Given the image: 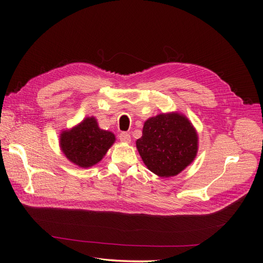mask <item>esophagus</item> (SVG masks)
<instances>
[{"label": "esophagus", "instance_id": "34e87169", "mask_svg": "<svg viewBox=\"0 0 263 263\" xmlns=\"http://www.w3.org/2000/svg\"><path fill=\"white\" fill-rule=\"evenodd\" d=\"M119 139H121V141H123V142H130V140H132L130 135L128 133H125V132L119 134Z\"/></svg>", "mask_w": 263, "mask_h": 263}]
</instances>
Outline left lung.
Masks as SVG:
<instances>
[{
  "label": "left lung",
  "mask_w": 263,
  "mask_h": 263,
  "mask_svg": "<svg viewBox=\"0 0 263 263\" xmlns=\"http://www.w3.org/2000/svg\"><path fill=\"white\" fill-rule=\"evenodd\" d=\"M198 138L192 123L182 114L166 113L145 122L136 147L147 168L161 178L179 174L193 162Z\"/></svg>",
  "instance_id": "obj_1"
}]
</instances>
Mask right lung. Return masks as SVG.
<instances>
[{
  "instance_id": "1",
  "label": "right lung",
  "mask_w": 263,
  "mask_h": 263,
  "mask_svg": "<svg viewBox=\"0 0 263 263\" xmlns=\"http://www.w3.org/2000/svg\"><path fill=\"white\" fill-rule=\"evenodd\" d=\"M115 142V135L101 129L95 117H85L70 130L60 135V147L69 161L81 168L100 162Z\"/></svg>"
}]
</instances>
